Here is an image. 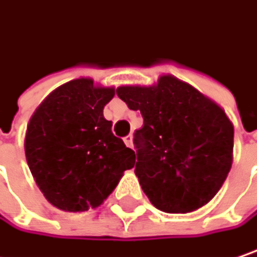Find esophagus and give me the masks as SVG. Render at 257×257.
<instances>
[{"instance_id": "esophagus-1", "label": "esophagus", "mask_w": 257, "mask_h": 257, "mask_svg": "<svg viewBox=\"0 0 257 257\" xmlns=\"http://www.w3.org/2000/svg\"><path fill=\"white\" fill-rule=\"evenodd\" d=\"M123 143L126 144V147L132 148V147H134V144H132V135H128V137H125V138H123Z\"/></svg>"}]
</instances>
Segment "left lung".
I'll list each match as a JSON object with an SVG mask.
<instances>
[{"label": "left lung", "instance_id": "left-lung-1", "mask_svg": "<svg viewBox=\"0 0 257 257\" xmlns=\"http://www.w3.org/2000/svg\"><path fill=\"white\" fill-rule=\"evenodd\" d=\"M116 94L144 117L134 138L135 174L151 204L169 214L208 204L233 163L234 128L225 112L173 75L150 87L122 85Z\"/></svg>", "mask_w": 257, "mask_h": 257}]
</instances>
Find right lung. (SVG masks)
<instances>
[{"label":"right lung","instance_id":"right-lung-1","mask_svg":"<svg viewBox=\"0 0 257 257\" xmlns=\"http://www.w3.org/2000/svg\"><path fill=\"white\" fill-rule=\"evenodd\" d=\"M113 96V87L77 78L55 88L30 117L24 140L29 169L45 198L62 211L100 206L135 164V153L103 116Z\"/></svg>","mask_w":257,"mask_h":257}]
</instances>
